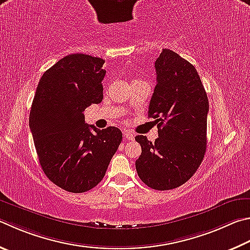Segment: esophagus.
I'll use <instances>...</instances> for the list:
<instances>
[{
	"label": "esophagus",
	"mask_w": 250,
	"mask_h": 250,
	"mask_svg": "<svg viewBox=\"0 0 250 250\" xmlns=\"http://www.w3.org/2000/svg\"><path fill=\"white\" fill-rule=\"evenodd\" d=\"M124 135H125V140H129V141L134 140V134L132 132H130V131H125Z\"/></svg>",
	"instance_id": "1"
}]
</instances>
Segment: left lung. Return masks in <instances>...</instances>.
<instances>
[{"label":"left lung","mask_w":250,"mask_h":250,"mask_svg":"<svg viewBox=\"0 0 250 250\" xmlns=\"http://www.w3.org/2000/svg\"><path fill=\"white\" fill-rule=\"evenodd\" d=\"M156 86L148 106L158 138L137 135L142 153L135 161L140 179L155 190H170L188 181L207 149L208 101L197 70L169 49L155 61Z\"/></svg>","instance_id":"left-lung-1"}]
</instances>
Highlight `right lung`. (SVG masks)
I'll return each mask as SVG.
<instances>
[{
	"label": "right lung",
	"instance_id": "right-lung-1",
	"mask_svg": "<svg viewBox=\"0 0 250 250\" xmlns=\"http://www.w3.org/2000/svg\"><path fill=\"white\" fill-rule=\"evenodd\" d=\"M105 61L69 54L44 72L36 89L29 128L42 168L58 187L88 191L101 183L122 141L120 129L85 124L84 110L103 101Z\"/></svg>",
	"mask_w": 250,
	"mask_h": 250
}]
</instances>
